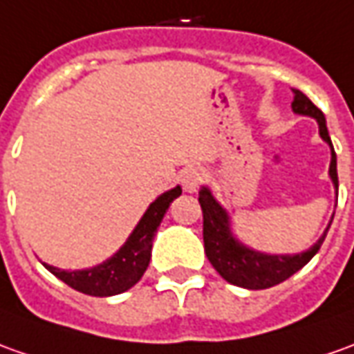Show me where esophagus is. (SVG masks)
Instances as JSON below:
<instances>
[{"label":"esophagus","mask_w":354,"mask_h":354,"mask_svg":"<svg viewBox=\"0 0 354 354\" xmlns=\"http://www.w3.org/2000/svg\"><path fill=\"white\" fill-rule=\"evenodd\" d=\"M203 170L199 167H189V168H184L182 172H180V182H182V186L186 192H196L199 184L203 182Z\"/></svg>","instance_id":"esophagus-1"}]
</instances>
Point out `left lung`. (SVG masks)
I'll return each instance as SVG.
<instances>
[{"mask_svg": "<svg viewBox=\"0 0 354 354\" xmlns=\"http://www.w3.org/2000/svg\"><path fill=\"white\" fill-rule=\"evenodd\" d=\"M292 112L298 116H308L316 120L318 124L319 137L329 145L331 151V160H329V180L335 189V201H337V157L331 145L326 116L318 106L302 91L292 88ZM199 205L203 211V244H205V254L211 266L215 268L221 277L228 281L230 285L250 288V290H261V288L275 287L283 283L285 279L295 275L298 269H302L310 259L318 254L319 246L324 244L326 234H328L333 215L329 218L328 227L324 234L308 248L297 254H266L254 250L244 244L232 230V217L225 205H221L217 197L213 196L211 187H199ZM337 205V203H335Z\"/></svg>", "mask_w": 354, "mask_h": 354, "instance_id": "8db88e82", "label": "left lung"}]
</instances>
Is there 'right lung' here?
<instances>
[{
  "instance_id": "right-lung-1",
  "label": "right lung",
  "mask_w": 354,
  "mask_h": 354,
  "mask_svg": "<svg viewBox=\"0 0 354 354\" xmlns=\"http://www.w3.org/2000/svg\"><path fill=\"white\" fill-rule=\"evenodd\" d=\"M182 187L176 186L168 189L147 207L143 217L139 218L136 228L127 240L112 254L95 268L86 269H59L44 263V268L62 279L66 285L75 288L88 297H114L120 292H126L136 285L149 268L151 261V250H153V238L157 232L160 221L170 207V203L180 197Z\"/></svg>"
}]
</instances>
